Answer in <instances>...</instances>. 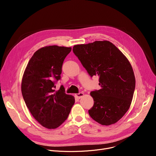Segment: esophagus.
I'll return each instance as SVG.
<instances>
[{
	"instance_id": "esophagus-1",
	"label": "esophagus",
	"mask_w": 156,
	"mask_h": 156,
	"mask_svg": "<svg viewBox=\"0 0 156 156\" xmlns=\"http://www.w3.org/2000/svg\"><path fill=\"white\" fill-rule=\"evenodd\" d=\"M83 95H84V94L83 93H81V92H80L79 94H75V96L77 98H78V99H80V98L82 97Z\"/></svg>"
}]
</instances>
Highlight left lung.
<instances>
[{
	"instance_id": "obj_1",
	"label": "left lung",
	"mask_w": 156,
	"mask_h": 156,
	"mask_svg": "<svg viewBox=\"0 0 156 156\" xmlns=\"http://www.w3.org/2000/svg\"><path fill=\"white\" fill-rule=\"evenodd\" d=\"M73 51L89 75L99 76L101 88L90 92L94 104L89 115L101 125L116 123L129 109L135 88L130 62L107 40L74 45Z\"/></svg>"
}]
</instances>
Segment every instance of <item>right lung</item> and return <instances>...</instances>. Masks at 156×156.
<instances>
[{
  "mask_svg": "<svg viewBox=\"0 0 156 156\" xmlns=\"http://www.w3.org/2000/svg\"><path fill=\"white\" fill-rule=\"evenodd\" d=\"M71 47L46 46L37 51L24 72L21 92L34 118L44 127L55 129L68 117L75 97L65 93L62 85L55 91L62 66Z\"/></svg>",
  "mask_w": 156,
  "mask_h": 156,
  "instance_id": "add662e5",
  "label": "right lung"
}]
</instances>
